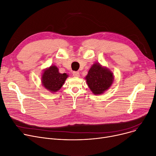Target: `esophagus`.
I'll return each instance as SVG.
<instances>
[{"label":"esophagus","instance_id":"obj_1","mask_svg":"<svg viewBox=\"0 0 156 156\" xmlns=\"http://www.w3.org/2000/svg\"><path fill=\"white\" fill-rule=\"evenodd\" d=\"M73 75L75 77H78V76H80V73L78 71H73Z\"/></svg>","mask_w":156,"mask_h":156}]
</instances>
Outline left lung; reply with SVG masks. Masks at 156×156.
Masks as SVG:
<instances>
[{"label":"left lung","instance_id":"1","mask_svg":"<svg viewBox=\"0 0 156 156\" xmlns=\"http://www.w3.org/2000/svg\"><path fill=\"white\" fill-rule=\"evenodd\" d=\"M88 86L95 95L104 93L113 82V74L108 68L95 63L88 71L85 78Z\"/></svg>","mask_w":156,"mask_h":156}]
</instances>
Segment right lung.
Returning <instances> with one entry per match:
<instances>
[{
    "instance_id": "1",
    "label": "right lung",
    "mask_w": 156,
    "mask_h": 156,
    "mask_svg": "<svg viewBox=\"0 0 156 156\" xmlns=\"http://www.w3.org/2000/svg\"><path fill=\"white\" fill-rule=\"evenodd\" d=\"M68 76L66 73H60L55 66H52L44 71L42 82L44 87L48 90L55 92L62 87Z\"/></svg>"
}]
</instances>
